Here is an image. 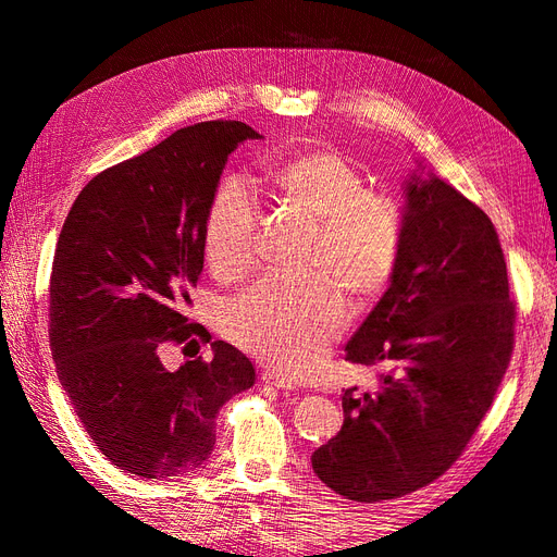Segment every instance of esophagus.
I'll list each match as a JSON object with an SVG mask.
<instances>
[{
  "label": "esophagus",
  "instance_id": "obj_1",
  "mask_svg": "<svg viewBox=\"0 0 557 557\" xmlns=\"http://www.w3.org/2000/svg\"><path fill=\"white\" fill-rule=\"evenodd\" d=\"M260 379L264 385H272V387H276V391H295V383H290L288 379H283L274 372H264Z\"/></svg>",
  "mask_w": 557,
  "mask_h": 557
}]
</instances>
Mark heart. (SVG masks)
Returning a JSON list of instances; mask_svg holds the SVG:
<instances>
[{
    "instance_id": "1",
    "label": "heart",
    "mask_w": 557,
    "mask_h": 557,
    "mask_svg": "<svg viewBox=\"0 0 557 557\" xmlns=\"http://www.w3.org/2000/svg\"><path fill=\"white\" fill-rule=\"evenodd\" d=\"M269 183L283 201L318 221L311 264L327 274L264 276L230 307L225 332L285 379H305L348 323V299L333 280L360 301L379 297L401 258L404 213L393 197L369 193L367 178L332 150L278 164ZM258 218V199L242 178L218 185L207 211L205 250L221 278L248 272Z\"/></svg>"
}]
</instances>
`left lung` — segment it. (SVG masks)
<instances>
[{"label":"left lung","mask_w":557,"mask_h":557,"mask_svg":"<svg viewBox=\"0 0 557 557\" xmlns=\"http://www.w3.org/2000/svg\"><path fill=\"white\" fill-rule=\"evenodd\" d=\"M397 272L346 346L383 364L376 393L348 387L339 434L311 455L315 476L356 502L418 491L458 460L513 350L516 307L497 230L432 172L404 178Z\"/></svg>","instance_id":"8db88e82"}]
</instances>
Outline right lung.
Wrapping results in <instances>:
<instances>
[{
  "label": "right lung",
  "mask_w": 557,
  "mask_h": 557,
  "mask_svg": "<svg viewBox=\"0 0 557 557\" xmlns=\"http://www.w3.org/2000/svg\"><path fill=\"white\" fill-rule=\"evenodd\" d=\"M260 134L239 121L174 132L97 174L62 225L50 274V350L76 416L127 474H193L215 444V413L256 381L239 348L160 362L164 344H197L190 288L205 267V223L234 148Z\"/></svg>",
  "instance_id": "right-lung-1"
}]
</instances>
